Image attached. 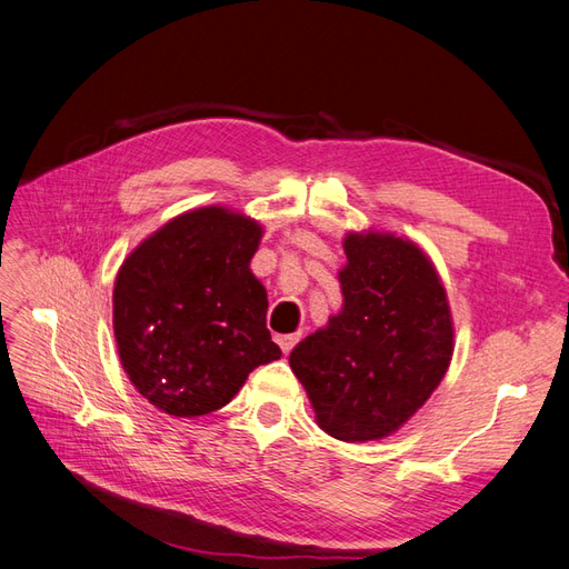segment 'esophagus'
Returning a JSON list of instances; mask_svg holds the SVG:
<instances>
[{
    "instance_id": "esophagus-1",
    "label": "esophagus",
    "mask_w": 569,
    "mask_h": 569,
    "mask_svg": "<svg viewBox=\"0 0 569 569\" xmlns=\"http://www.w3.org/2000/svg\"><path fill=\"white\" fill-rule=\"evenodd\" d=\"M297 341H299V335H278V343H280V349L284 353H289L291 349H295Z\"/></svg>"
}]
</instances>
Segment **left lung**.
<instances>
[{
    "label": "left lung",
    "mask_w": 569,
    "mask_h": 569,
    "mask_svg": "<svg viewBox=\"0 0 569 569\" xmlns=\"http://www.w3.org/2000/svg\"><path fill=\"white\" fill-rule=\"evenodd\" d=\"M341 308L299 341L289 366L339 441L385 439L416 416L451 366L449 297L412 239L360 230L343 237Z\"/></svg>",
    "instance_id": "1"
}]
</instances>
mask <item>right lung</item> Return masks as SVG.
<instances>
[{"instance_id":"add662e5","label":"right lung","mask_w":569,"mask_h":569,"mask_svg":"<svg viewBox=\"0 0 569 569\" xmlns=\"http://www.w3.org/2000/svg\"><path fill=\"white\" fill-rule=\"evenodd\" d=\"M258 220L228 206L170 218L137 244L113 284L120 366L144 399L173 418L232 401L258 366L282 356L266 327L268 291L249 263Z\"/></svg>"}]
</instances>
